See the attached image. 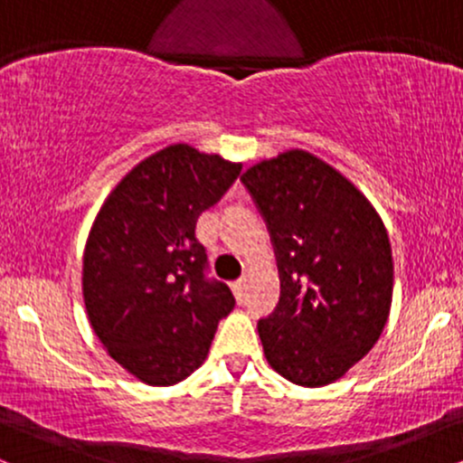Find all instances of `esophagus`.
I'll list each match as a JSON object with an SVG mask.
<instances>
[{
	"label": "esophagus",
	"instance_id": "esophagus-1",
	"mask_svg": "<svg viewBox=\"0 0 463 463\" xmlns=\"http://www.w3.org/2000/svg\"><path fill=\"white\" fill-rule=\"evenodd\" d=\"M246 289H248V283H246V279L237 280V283L232 285V291H235V296H237V300H239V302H241L243 298H246Z\"/></svg>",
	"mask_w": 463,
	"mask_h": 463
}]
</instances>
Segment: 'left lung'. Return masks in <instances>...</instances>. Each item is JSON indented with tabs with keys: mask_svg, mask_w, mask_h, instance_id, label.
I'll return each mask as SVG.
<instances>
[{
	"mask_svg": "<svg viewBox=\"0 0 463 463\" xmlns=\"http://www.w3.org/2000/svg\"><path fill=\"white\" fill-rule=\"evenodd\" d=\"M241 183L279 263V305L259 320L268 364L296 385L333 383L370 353L390 316L383 222L348 178L305 150L257 163Z\"/></svg>",
	"mask_w": 463,
	"mask_h": 463,
	"instance_id": "left-lung-1",
	"label": "left lung"
}]
</instances>
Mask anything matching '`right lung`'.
Listing matches in <instances>:
<instances>
[{
	"mask_svg": "<svg viewBox=\"0 0 463 463\" xmlns=\"http://www.w3.org/2000/svg\"><path fill=\"white\" fill-rule=\"evenodd\" d=\"M239 174L241 163L176 143L126 174L95 217L82 265L89 322L143 383L187 379L235 307L228 285L206 276L195 224Z\"/></svg>",
	"mask_w": 463,
	"mask_h": 463,
	"instance_id": "obj_1",
	"label": "right lung"
}]
</instances>
